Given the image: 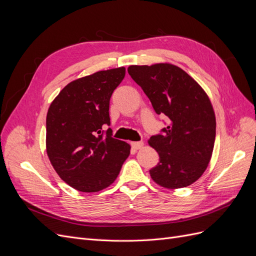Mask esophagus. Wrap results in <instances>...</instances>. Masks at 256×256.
I'll return each instance as SVG.
<instances>
[{"mask_svg":"<svg viewBox=\"0 0 256 256\" xmlns=\"http://www.w3.org/2000/svg\"><path fill=\"white\" fill-rule=\"evenodd\" d=\"M144 143L142 141H138V142H131V146H132V148L134 150H141L143 147Z\"/></svg>","mask_w":256,"mask_h":256,"instance_id":"1","label":"esophagus"}]
</instances>
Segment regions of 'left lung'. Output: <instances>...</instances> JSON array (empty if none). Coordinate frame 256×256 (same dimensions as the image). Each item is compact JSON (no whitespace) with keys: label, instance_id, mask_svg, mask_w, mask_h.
Masks as SVG:
<instances>
[{"label":"left lung","instance_id":"obj_1","mask_svg":"<svg viewBox=\"0 0 256 256\" xmlns=\"http://www.w3.org/2000/svg\"><path fill=\"white\" fill-rule=\"evenodd\" d=\"M128 74L150 98L154 112L168 118V127L148 141L159 154L150 177L168 189L187 187L202 176L212 158L216 118L210 100L175 65H132Z\"/></svg>","mask_w":256,"mask_h":256}]
</instances>
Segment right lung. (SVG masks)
<instances>
[{
  "mask_svg": "<svg viewBox=\"0 0 256 256\" xmlns=\"http://www.w3.org/2000/svg\"><path fill=\"white\" fill-rule=\"evenodd\" d=\"M125 67L76 79L60 92L47 114L46 145L58 176L82 192H97L115 180L130 145L112 138L110 98L125 76Z\"/></svg>",
  "mask_w": 256,
  "mask_h": 256,
  "instance_id": "obj_1",
  "label": "right lung"
}]
</instances>
